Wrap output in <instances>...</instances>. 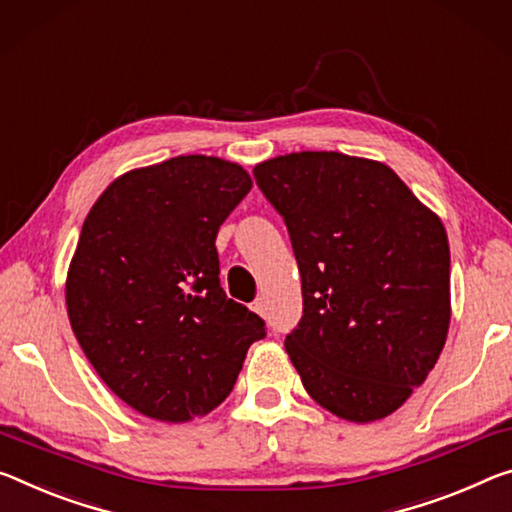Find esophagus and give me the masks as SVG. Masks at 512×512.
I'll list each match as a JSON object with an SVG mask.
<instances>
[{"instance_id":"34e87169","label":"esophagus","mask_w":512,"mask_h":512,"mask_svg":"<svg viewBox=\"0 0 512 512\" xmlns=\"http://www.w3.org/2000/svg\"><path fill=\"white\" fill-rule=\"evenodd\" d=\"M250 310L264 316V314H266V303H264V298H262V296H257V298L253 300V303H250Z\"/></svg>"}]
</instances>
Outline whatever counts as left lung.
I'll list each match as a JSON object with an SVG mask.
<instances>
[{
  "instance_id": "left-lung-1",
  "label": "left lung",
  "mask_w": 512,
  "mask_h": 512,
  "mask_svg": "<svg viewBox=\"0 0 512 512\" xmlns=\"http://www.w3.org/2000/svg\"><path fill=\"white\" fill-rule=\"evenodd\" d=\"M253 175L285 218L298 262L303 316L285 348L307 394L355 424L392 415L449 332L442 221L380 161L291 152Z\"/></svg>"
}]
</instances>
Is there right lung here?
Here are the masks:
<instances>
[{
    "instance_id": "1",
    "label": "right lung",
    "mask_w": 512,
    "mask_h": 512,
    "mask_svg": "<svg viewBox=\"0 0 512 512\" xmlns=\"http://www.w3.org/2000/svg\"><path fill=\"white\" fill-rule=\"evenodd\" d=\"M253 186L186 154L120 175L88 212L66 280L70 326L118 399L182 424L232 392L264 321L218 280V227Z\"/></svg>"
}]
</instances>
